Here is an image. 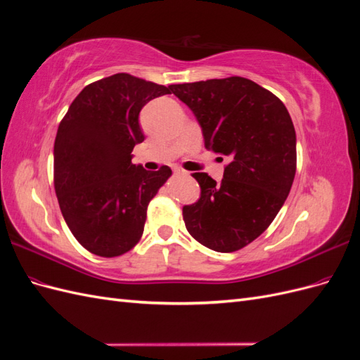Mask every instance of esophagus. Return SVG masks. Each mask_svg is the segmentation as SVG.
Returning <instances> with one entry per match:
<instances>
[{"instance_id":"34e87169","label":"esophagus","mask_w":360,"mask_h":360,"mask_svg":"<svg viewBox=\"0 0 360 360\" xmlns=\"http://www.w3.org/2000/svg\"><path fill=\"white\" fill-rule=\"evenodd\" d=\"M172 171H174V174H177V176H188V171H184V169L179 168V167H176Z\"/></svg>"}]
</instances>
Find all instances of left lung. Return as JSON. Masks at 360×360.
I'll return each instance as SVG.
<instances>
[{"label": "left lung", "mask_w": 360, "mask_h": 360, "mask_svg": "<svg viewBox=\"0 0 360 360\" xmlns=\"http://www.w3.org/2000/svg\"><path fill=\"white\" fill-rule=\"evenodd\" d=\"M197 117L204 146L228 160L224 179L195 172L201 193L183 207L195 240L217 252L254 242L274 222L296 176V130L285 105L242 76L172 85ZM222 159V158H221Z\"/></svg>", "instance_id": "1"}]
</instances>
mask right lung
I'll return each mask as SVG.
<instances>
[{"label": "right lung", "mask_w": 360, "mask_h": 360, "mask_svg": "<svg viewBox=\"0 0 360 360\" xmlns=\"http://www.w3.org/2000/svg\"><path fill=\"white\" fill-rule=\"evenodd\" d=\"M165 86L129 73L91 82L75 97L53 144V186L69 230L91 254H126L143 237L148 202L171 168L132 163L143 143L139 111Z\"/></svg>", "instance_id": "obj_1"}]
</instances>
